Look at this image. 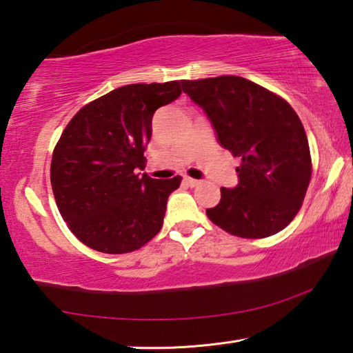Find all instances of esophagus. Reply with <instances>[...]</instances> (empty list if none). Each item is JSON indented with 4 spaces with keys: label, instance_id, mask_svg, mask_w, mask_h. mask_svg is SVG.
<instances>
[{
    "label": "esophagus",
    "instance_id": "esophagus-1",
    "mask_svg": "<svg viewBox=\"0 0 353 353\" xmlns=\"http://www.w3.org/2000/svg\"><path fill=\"white\" fill-rule=\"evenodd\" d=\"M183 183L188 185V187H191V188H194V187H198V185H201V181H196V179H191V177H185Z\"/></svg>",
    "mask_w": 353,
    "mask_h": 353
}]
</instances>
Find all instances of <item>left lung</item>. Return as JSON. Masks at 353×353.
Listing matches in <instances>:
<instances>
[{
  "label": "left lung",
  "mask_w": 353,
  "mask_h": 353,
  "mask_svg": "<svg viewBox=\"0 0 353 353\" xmlns=\"http://www.w3.org/2000/svg\"><path fill=\"white\" fill-rule=\"evenodd\" d=\"M183 93L210 119L219 145L241 159L238 185L221 188L212 223L241 238L283 230L299 212L312 179L305 129L292 107L240 76L182 81Z\"/></svg>",
  "instance_id": "obj_1"
}]
</instances>
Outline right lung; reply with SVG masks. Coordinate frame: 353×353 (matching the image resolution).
Returning <instances> with one entry per match:
<instances>
[{
    "instance_id": "1",
    "label": "right lung",
    "mask_w": 353,
    "mask_h": 353,
    "mask_svg": "<svg viewBox=\"0 0 353 353\" xmlns=\"http://www.w3.org/2000/svg\"><path fill=\"white\" fill-rule=\"evenodd\" d=\"M179 81L130 83L92 101L71 118L54 148L51 187L70 230L85 246L126 254L152 240L182 177L137 174L145 163L159 107L181 97Z\"/></svg>"
}]
</instances>
